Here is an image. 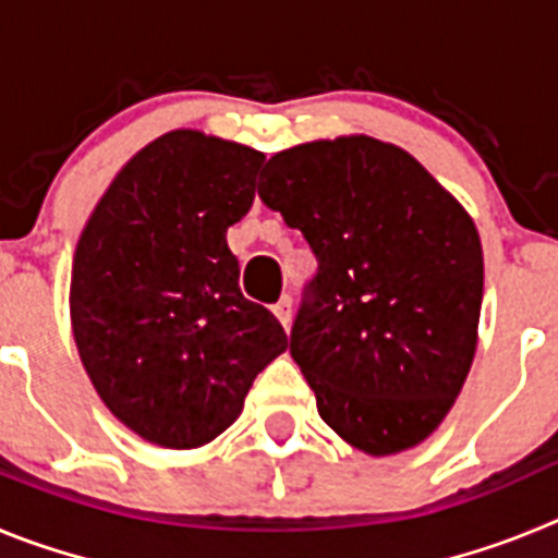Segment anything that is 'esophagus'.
<instances>
[{
	"mask_svg": "<svg viewBox=\"0 0 558 558\" xmlns=\"http://www.w3.org/2000/svg\"><path fill=\"white\" fill-rule=\"evenodd\" d=\"M274 315L279 318V322H282V327L288 329L290 318H293V299H290V295H282V299L274 304Z\"/></svg>",
	"mask_w": 558,
	"mask_h": 558,
	"instance_id": "esophagus-1",
	"label": "esophagus"
}]
</instances>
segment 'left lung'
<instances>
[{
	"mask_svg": "<svg viewBox=\"0 0 558 558\" xmlns=\"http://www.w3.org/2000/svg\"><path fill=\"white\" fill-rule=\"evenodd\" d=\"M259 198L318 259L290 354L357 450L422 445L470 374L483 299L475 223L411 153L338 136L276 153Z\"/></svg>",
	"mask_w": 558,
	"mask_h": 558,
	"instance_id": "1",
	"label": "left lung"
}]
</instances>
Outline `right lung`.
<instances>
[{"instance_id": "right-lung-1", "label": "right lung", "mask_w": 558, "mask_h": 558, "mask_svg": "<svg viewBox=\"0 0 558 558\" xmlns=\"http://www.w3.org/2000/svg\"><path fill=\"white\" fill-rule=\"evenodd\" d=\"M265 156L170 131L142 147L83 226L69 313L108 411L150 445H209L288 349L276 315L240 293L226 231L254 204Z\"/></svg>"}]
</instances>
